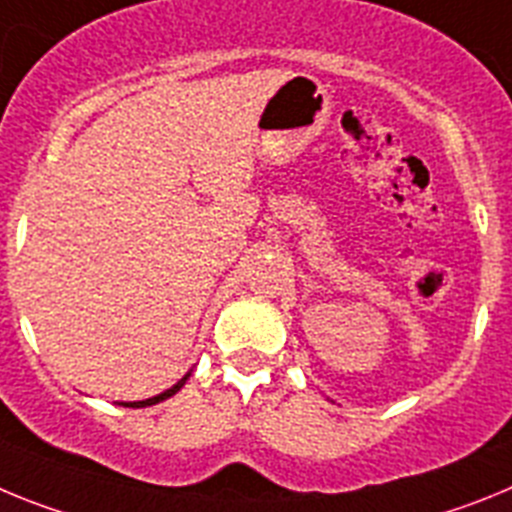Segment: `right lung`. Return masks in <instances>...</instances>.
Instances as JSON below:
<instances>
[{"mask_svg":"<svg viewBox=\"0 0 512 512\" xmlns=\"http://www.w3.org/2000/svg\"><path fill=\"white\" fill-rule=\"evenodd\" d=\"M190 379V371L185 373V376H182L180 381H177L175 386H170V389H164L162 394H157V397H149V399H144V402H121L123 407H151V404H159V402H164V399H170L172 394H177V391L182 389V386H185V381Z\"/></svg>","mask_w":512,"mask_h":512,"instance_id":"1","label":"right lung"}]
</instances>
